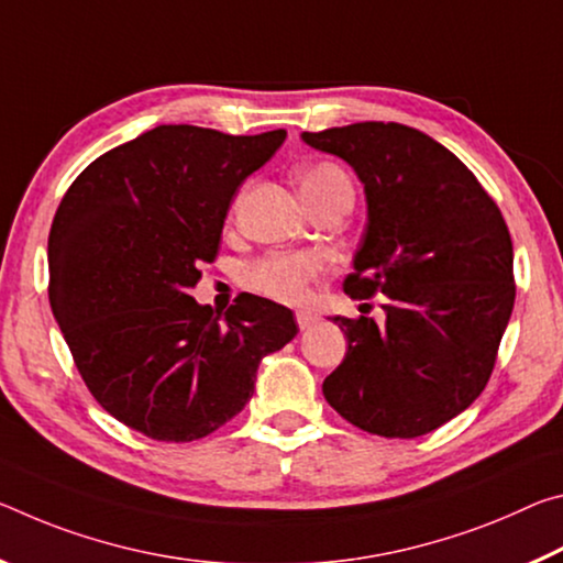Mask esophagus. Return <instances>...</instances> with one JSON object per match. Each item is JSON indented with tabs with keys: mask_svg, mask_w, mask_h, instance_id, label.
Listing matches in <instances>:
<instances>
[{
	"mask_svg": "<svg viewBox=\"0 0 563 563\" xmlns=\"http://www.w3.org/2000/svg\"><path fill=\"white\" fill-rule=\"evenodd\" d=\"M319 321V317L317 314H311V311H297V324H299V329H309V327H314Z\"/></svg>",
	"mask_w": 563,
	"mask_h": 563,
	"instance_id": "obj_1",
	"label": "esophagus"
}]
</instances>
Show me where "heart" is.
<instances>
[{
  "instance_id": "1",
  "label": "heart",
  "mask_w": 563,
  "mask_h": 563,
  "mask_svg": "<svg viewBox=\"0 0 563 563\" xmlns=\"http://www.w3.org/2000/svg\"><path fill=\"white\" fill-rule=\"evenodd\" d=\"M299 184H301L303 197H307L311 207H319L324 205V201L342 195L354 199V189H352V181L346 177V172L329 162L311 164L309 169H303ZM319 272H321V260L314 254L274 252V254L262 256L260 262L249 266L246 282L249 287L269 294L274 299L299 301L307 297L309 284L317 279Z\"/></svg>"
}]
</instances>
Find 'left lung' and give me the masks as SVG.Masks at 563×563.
<instances>
[{
	"label": "left lung",
	"mask_w": 563,
	"mask_h": 563,
	"mask_svg": "<svg viewBox=\"0 0 563 563\" xmlns=\"http://www.w3.org/2000/svg\"><path fill=\"white\" fill-rule=\"evenodd\" d=\"M301 140L362 179L368 221L344 291L386 297L384 324L334 317L349 349L321 389L368 434H429L492 376L516 297L506 221L466 164L419 129L358 122Z\"/></svg>",
	"instance_id": "left-lung-1"
}]
</instances>
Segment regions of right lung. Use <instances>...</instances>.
I'll return each instance as SVG.
<instances>
[{
  "instance_id": "right-lung-1",
  "label": "right lung",
  "mask_w": 563,
  "mask_h": 563,
  "mask_svg": "<svg viewBox=\"0 0 563 563\" xmlns=\"http://www.w3.org/2000/svg\"><path fill=\"white\" fill-rule=\"evenodd\" d=\"M287 140L162 124L71 181L49 232V303L81 379L117 421L195 441L252 399L260 362L297 336L291 309L242 294L214 314L189 289L214 262L236 189Z\"/></svg>"
}]
</instances>
